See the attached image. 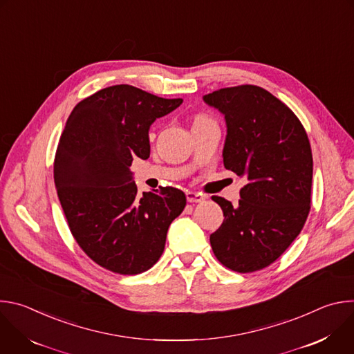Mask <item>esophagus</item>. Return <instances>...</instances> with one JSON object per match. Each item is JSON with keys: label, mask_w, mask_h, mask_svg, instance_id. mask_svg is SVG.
<instances>
[{"label": "esophagus", "mask_w": 354, "mask_h": 354, "mask_svg": "<svg viewBox=\"0 0 354 354\" xmlns=\"http://www.w3.org/2000/svg\"><path fill=\"white\" fill-rule=\"evenodd\" d=\"M186 198H187L189 203H200V201L205 200V196L200 194V193H196V192H187Z\"/></svg>", "instance_id": "obj_1"}]
</instances>
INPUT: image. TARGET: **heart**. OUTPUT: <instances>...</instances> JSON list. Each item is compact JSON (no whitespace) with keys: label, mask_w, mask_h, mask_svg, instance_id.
<instances>
[{"label":"heart","mask_w":354,"mask_h":354,"mask_svg":"<svg viewBox=\"0 0 354 354\" xmlns=\"http://www.w3.org/2000/svg\"><path fill=\"white\" fill-rule=\"evenodd\" d=\"M203 120H209L206 116H203V115H200V116H197L196 119H194V123L196 122H203Z\"/></svg>","instance_id":"obj_1"}]
</instances>
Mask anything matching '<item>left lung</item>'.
Listing matches in <instances>:
<instances>
[{
	"instance_id": "8db88e82",
	"label": "left lung",
	"mask_w": 354,
	"mask_h": 354,
	"mask_svg": "<svg viewBox=\"0 0 354 354\" xmlns=\"http://www.w3.org/2000/svg\"><path fill=\"white\" fill-rule=\"evenodd\" d=\"M227 122L224 167L245 179L238 205L212 198L224 213L210 235L216 258L238 273L272 265L304 227L311 209L313 153L294 112L257 85L205 95Z\"/></svg>"
}]
</instances>
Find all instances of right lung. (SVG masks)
<instances>
[{
	"label": "right lung",
	"instance_id": "add662e5",
	"mask_svg": "<svg viewBox=\"0 0 354 354\" xmlns=\"http://www.w3.org/2000/svg\"><path fill=\"white\" fill-rule=\"evenodd\" d=\"M183 100L113 85L73 109L55 157V183L68 228L100 268L138 274L161 258L186 196L176 187L137 193L134 157H149L148 130Z\"/></svg>",
	"mask_w": 354,
	"mask_h": 354
}]
</instances>
